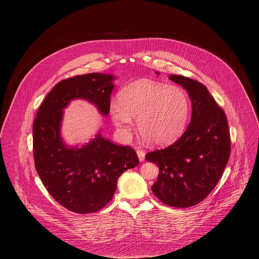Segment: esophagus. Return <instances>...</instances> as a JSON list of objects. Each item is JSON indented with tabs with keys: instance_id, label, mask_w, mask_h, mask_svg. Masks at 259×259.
I'll use <instances>...</instances> for the list:
<instances>
[{
	"instance_id": "34e87169",
	"label": "esophagus",
	"mask_w": 259,
	"mask_h": 259,
	"mask_svg": "<svg viewBox=\"0 0 259 259\" xmlns=\"http://www.w3.org/2000/svg\"><path fill=\"white\" fill-rule=\"evenodd\" d=\"M137 156H138V159H139L140 162H143V161H144V159H145V154H144L143 151L138 150V151H137Z\"/></svg>"
}]
</instances>
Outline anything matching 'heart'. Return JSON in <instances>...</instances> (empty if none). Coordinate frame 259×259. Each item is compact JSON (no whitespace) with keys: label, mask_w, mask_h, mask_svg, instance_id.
I'll return each instance as SVG.
<instances>
[{"label":"heart","mask_w":259,"mask_h":259,"mask_svg":"<svg viewBox=\"0 0 259 259\" xmlns=\"http://www.w3.org/2000/svg\"><path fill=\"white\" fill-rule=\"evenodd\" d=\"M119 103L110 105V117L122 135H128L137 119V128L145 142L164 146L174 142L189 122L191 102L179 87L142 80L124 88Z\"/></svg>","instance_id":"heart-1"}]
</instances>
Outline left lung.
Listing matches in <instances>:
<instances>
[{"label":"left lung","mask_w":259,"mask_h":259,"mask_svg":"<svg viewBox=\"0 0 259 259\" xmlns=\"http://www.w3.org/2000/svg\"><path fill=\"white\" fill-rule=\"evenodd\" d=\"M169 79L188 91L192 120L177 141L147 153L145 159L159 166L153 193L166 205L187 208L202 202L215 188L229 162L231 136L224 109L206 86L178 75Z\"/></svg>","instance_id":"8db88e82"}]
</instances>
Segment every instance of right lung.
<instances>
[{
    "label": "right lung",
    "instance_id": "obj_1",
    "mask_svg": "<svg viewBox=\"0 0 259 259\" xmlns=\"http://www.w3.org/2000/svg\"><path fill=\"white\" fill-rule=\"evenodd\" d=\"M115 77L92 72L57 83L39 107L32 128L36 172L49 194L66 209L93 213L103 208L117 190L119 177L138 165L130 146H122L98 132L80 146H67L60 129L63 109L73 99H85L107 116Z\"/></svg>",
    "mask_w": 259,
    "mask_h": 259
}]
</instances>
